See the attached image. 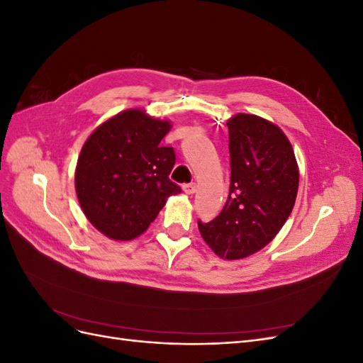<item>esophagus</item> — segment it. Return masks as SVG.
<instances>
[{
  "mask_svg": "<svg viewBox=\"0 0 363 363\" xmlns=\"http://www.w3.org/2000/svg\"><path fill=\"white\" fill-rule=\"evenodd\" d=\"M183 191L186 192V194H195L196 192V184L195 183H186V184H183Z\"/></svg>",
  "mask_w": 363,
  "mask_h": 363,
  "instance_id": "34e87169",
  "label": "esophagus"
}]
</instances>
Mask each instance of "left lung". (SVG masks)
Returning a JSON list of instances; mask_svg holds the SVG:
<instances>
[{"instance_id":"obj_1","label":"left lung","mask_w":363,"mask_h":363,"mask_svg":"<svg viewBox=\"0 0 363 363\" xmlns=\"http://www.w3.org/2000/svg\"><path fill=\"white\" fill-rule=\"evenodd\" d=\"M230 192L221 211L199 228L218 256L235 260L262 250L289 218L298 191L291 142L269 121L239 113L228 119Z\"/></svg>"}]
</instances>
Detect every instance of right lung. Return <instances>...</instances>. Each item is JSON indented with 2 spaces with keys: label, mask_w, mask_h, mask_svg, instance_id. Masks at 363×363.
I'll return each mask as SVG.
<instances>
[{
  "label": "right lung",
  "mask_w": 363,
  "mask_h": 363,
  "mask_svg": "<svg viewBox=\"0 0 363 363\" xmlns=\"http://www.w3.org/2000/svg\"><path fill=\"white\" fill-rule=\"evenodd\" d=\"M168 121L131 108L106 121L87 138L75 169V191L91 224L107 238L130 240L144 233L171 195L172 147L160 140Z\"/></svg>",
  "instance_id": "add662e5"
}]
</instances>
